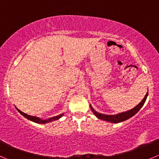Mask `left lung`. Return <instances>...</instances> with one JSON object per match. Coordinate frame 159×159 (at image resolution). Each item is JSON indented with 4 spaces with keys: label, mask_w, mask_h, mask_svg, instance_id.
Instances as JSON below:
<instances>
[{
    "label": "left lung",
    "mask_w": 159,
    "mask_h": 159,
    "mask_svg": "<svg viewBox=\"0 0 159 159\" xmlns=\"http://www.w3.org/2000/svg\"><path fill=\"white\" fill-rule=\"evenodd\" d=\"M147 96H148V92L147 94H145V98L142 99V102L139 104L136 107H134V108L132 109L127 111L125 112H122V113H119L118 115H103V114H101L98 113V112L95 111L94 109L92 108V107L91 106V110L93 111V113L94 114L97 118H98L99 119H102V120H105V121H109V122L111 123H118V122H121V121H124L125 120L129 119V118H131L132 116H134L139 110L142 108V107L143 106L144 104H145V101H146L147 98Z\"/></svg>",
    "instance_id": "8db88e82"
}]
</instances>
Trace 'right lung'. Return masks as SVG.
Here are the masks:
<instances>
[{"instance_id": "add662e5", "label": "right lung", "mask_w": 159, "mask_h": 159, "mask_svg": "<svg viewBox=\"0 0 159 159\" xmlns=\"http://www.w3.org/2000/svg\"><path fill=\"white\" fill-rule=\"evenodd\" d=\"M17 110L18 111L19 113L21 114V115H23V116H25L26 118H28V119H29V120H30V121H34V122H35V123H38V124H45V123H49V122H51V121H55V120L59 119L61 117L63 116V114H61V115H57V116H55V117H53V118H49V119H48V120H41V119H40V118H37V117L30 116V115H27V114L24 113V112H22L21 111L17 109Z\"/></svg>"}]
</instances>
